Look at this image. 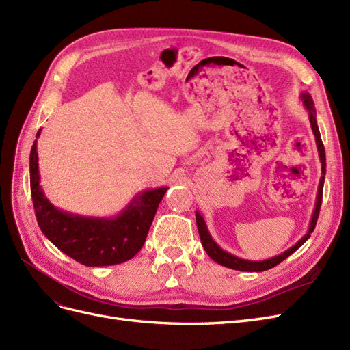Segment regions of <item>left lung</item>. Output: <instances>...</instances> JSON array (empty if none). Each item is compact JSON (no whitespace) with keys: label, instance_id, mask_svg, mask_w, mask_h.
Instances as JSON below:
<instances>
[{"label":"left lung","instance_id":"1","mask_svg":"<svg viewBox=\"0 0 350 350\" xmlns=\"http://www.w3.org/2000/svg\"><path fill=\"white\" fill-rule=\"evenodd\" d=\"M301 98L304 100V105L306 111H308V116H310V122H311V129L312 133L315 135V143H317V149H319V156H320V161H321V179H320V185H319V194H317V201H315V208H314V213H312V219H311V224H310V229L306 234L295 243L293 247H291L289 250H286L280 256H276L273 258L269 260H264V261H250V260H243L239 257L232 256V254L226 252L221 250L217 243L213 241V238L210 237L208 234V229L206 226V221L201 216L198 211H196V220H197V228H198V234H200V239L201 243H203V248L206 250V252L208 254V257L219 262L220 266H225L229 269H234V270H239V271H264V270H269L274 266H278L283 260L288 258L291 254H293L296 250H298L302 243L311 237V234L315 229L317 225V219H319L320 215V208H321V201H323V187H324V175H325V150H324V144L321 142V135H320V130H319V125H317V120H315V108H314V102L310 93H302Z\"/></svg>","mask_w":350,"mask_h":350}]
</instances>
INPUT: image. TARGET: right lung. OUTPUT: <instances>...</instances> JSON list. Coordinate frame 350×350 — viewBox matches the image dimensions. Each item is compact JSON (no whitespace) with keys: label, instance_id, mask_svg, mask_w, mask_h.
Here are the masks:
<instances>
[{"label":"right lung","instance_id":"1","mask_svg":"<svg viewBox=\"0 0 350 350\" xmlns=\"http://www.w3.org/2000/svg\"><path fill=\"white\" fill-rule=\"evenodd\" d=\"M40 135V130L36 139ZM36 142L30 150V193L38 225L54 245L88 267L113 266L139 252L167 187L137 194L116 217H84L58 210L39 185Z\"/></svg>","mask_w":350,"mask_h":350}]
</instances>
